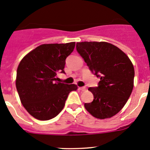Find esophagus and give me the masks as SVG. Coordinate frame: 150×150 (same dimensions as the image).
Here are the masks:
<instances>
[{"mask_svg": "<svg viewBox=\"0 0 150 150\" xmlns=\"http://www.w3.org/2000/svg\"><path fill=\"white\" fill-rule=\"evenodd\" d=\"M78 89H79L80 91H86V88L85 87H80Z\"/></svg>", "mask_w": 150, "mask_h": 150, "instance_id": "34e87169", "label": "esophagus"}]
</instances>
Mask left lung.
Segmentation results:
<instances>
[{
    "instance_id": "8db88e82",
    "label": "left lung",
    "mask_w": 150,
    "mask_h": 150,
    "mask_svg": "<svg viewBox=\"0 0 150 150\" xmlns=\"http://www.w3.org/2000/svg\"><path fill=\"white\" fill-rule=\"evenodd\" d=\"M76 49L90 70L100 78L97 87H90L93 100L84 107L99 119L112 117L122 110L134 88V68L128 56L107 42L77 43Z\"/></svg>"
}]
</instances>
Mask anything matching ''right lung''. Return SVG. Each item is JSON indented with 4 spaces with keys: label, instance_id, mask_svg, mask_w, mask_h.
<instances>
[{
    "label": "right lung",
    "instance_id": "right-lung-1",
    "mask_svg": "<svg viewBox=\"0 0 150 150\" xmlns=\"http://www.w3.org/2000/svg\"><path fill=\"white\" fill-rule=\"evenodd\" d=\"M75 46V42L40 45L19 63L16 90L22 105L35 118L55 117L64 108L69 93L78 89L76 85L57 82L55 78L58 72L65 73V59Z\"/></svg>",
    "mask_w": 150,
    "mask_h": 150
}]
</instances>
